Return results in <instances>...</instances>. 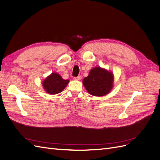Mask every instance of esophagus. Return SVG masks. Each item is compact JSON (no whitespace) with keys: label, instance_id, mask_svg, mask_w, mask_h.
I'll use <instances>...</instances> for the list:
<instances>
[{"label":"esophagus","instance_id":"obj_1","mask_svg":"<svg viewBox=\"0 0 160 160\" xmlns=\"http://www.w3.org/2000/svg\"><path fill=\"white\" fill-rule=\"evenodd\" d=\"M74 79H75V80H77V81H80V80L81 79V76L79 75L78 77H74Z\"/></svg>","mask_w":160,"mask_h":160}]
</instances>
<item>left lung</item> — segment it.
I'll return each instance as SVG.
<instances>
[{"label":"left lung","instance_id":"left-lung-1","mask_svg":"<svg viewBox=\"0 0 160 160\" xmlns=\"http://www.w3.org/2000/svg\"><path fill=\"white\" fill-rule=\"evenodd\" d=\"M113 81L112 71L95 67L90 70L88 76L83 79V84L91 95L102 97L110 93L113 87Z\"/></svg>","mask_w":160,"mask_h":160}]
</instances>
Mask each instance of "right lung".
Segmentation results:
<instances>
[{"instance_id": "add662e5", "label": "right lung", "mask_w": 160, "mask_h": 160, "mask_svg": "<svg viewBox=\"0 0 160 160\" xmlns=\"http://www.w3.org/2000/svg\"><path fill=\"white\" fill-rule=\"evenodd\" d=\"M69 82L68 79H63L59 73L54 72L42 81V85L47 93L55 95L63 91Z\"/></svg>"}]
</instances>
